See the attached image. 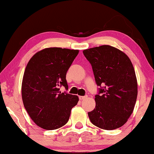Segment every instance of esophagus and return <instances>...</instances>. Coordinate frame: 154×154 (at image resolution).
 Wrapping results in <instances>:
<instances>
[{
	"label": "esophagus",
	"instance_id": "esophagus-1",
	"mask_svg": "<svg viewBox=\"0 0 154 154\" xmlns=\"http://www.w3.org/2000/svg\"><path fill=\"white\" fill-rule=\"evenodd\" d=\"M87 98H88V95H85V96H79V100H81L86 99Z\"/></svg>",
	"mask_w": 154,
	"mask_h": 154
}]
</instances>
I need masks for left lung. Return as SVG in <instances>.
<instances>
[{
	"label": "left lung",
	"mask_w": 154,
	"mask_h": 154,
	"mask_svg": "<svg viewBox=\"0 0 154 154\" xmlns=\"http://www.w3.org/2000/svg\"><path fill=\"white\" fill-rule=\"evenodd\" d=\"M91 63L97 85L95 107L88 116L98 128L115 130L127 122L133 111L137 83L132 63L125 53L108 45L83 51Z\"/></svg>",
	"instance_id": "left-lung-1"
}]
</instances>
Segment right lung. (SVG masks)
I'll list each match as a JSON object with an SVG mask.
<instances>
[{"label": "right lung", "mask_w": 154, "mask_h": 154, "mask_svg": "<svg viewBox=\"0 0 154 154\" xmlns=\"http://www.w3.org/2000/svg\"><path fill=\"white\" fill-rule=\"evenodd\" d=\"M78 50L47 48L36 53L28 62L23 76L22 96L24 108L41 128L56 130L65 125L71 110L78 103L77 95L61 93L68 89L66 75Z\"/></svg>", "instance_id": "1"}]
</instances>
